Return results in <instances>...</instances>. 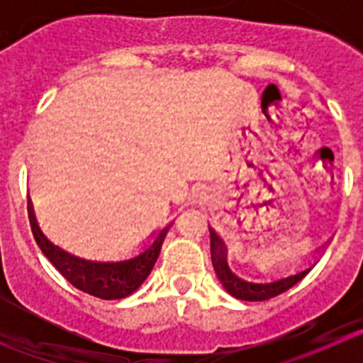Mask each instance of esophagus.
<instances>
[{
    "instance_id": "1",
    "label": "esophagus",
    "mask_w": 363,
    "mask_h": 363,
    "mask_svg": "<svg viewBox=\"0 0 363 363\" xmlns=\"http://www.w3.org/2000/svg\"><path fill=\"white\" fill-rule=\"evenodd\" d=\"M209 200V194L205 189H196V191H192V203H205V201Z\"/></svg>"
}]
</instances>
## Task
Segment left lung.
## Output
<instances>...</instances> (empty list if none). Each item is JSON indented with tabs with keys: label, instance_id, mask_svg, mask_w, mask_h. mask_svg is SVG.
Returning <instances> with one entry per match:
<instances>
[{
	"label": "left lung",
	"instance_id": "left-lung-1",
	"mask_svg": "<svg viewBox=\"0 0 363 363\" xmlns=\"http://www.w3.org/2000/svg\"><path fill=\"white\" fill-rule=\"evenodd\" d=\"M211 233V259H213V267L216 271L218 280L221 281L223 289L230 294V296L238 298V300L245 301H262L269 300V298H274L278 294L285 293L287 289H291L293 285H296L301 278L306 277L307 272L314 267V264L318 262V256L322 255L323 249L327 247V243H323L322 247H318L316 251L311 252L309 258H306L301 264L296 265L294 272H287L281 267L277 269V274L280 277H271L269 280H264V274L258 272L252 280H247L242 278L236 271H233L229 265V259H227V245L225 242L220 238V234L209 227Z\"/></svg>",
	"mask_w": 363,
	"mask_h": 363
}]
</instances>
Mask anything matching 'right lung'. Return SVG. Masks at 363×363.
Segmentation results:
<instances>
[{
	"instance_id": "right-lung-1",
	"label": "right lung",
	"mask_w": 363,
	"mask_h": 363,
	"mask_svg": "<svg viewBox=\"0 0 363 363\" xmlns=\"http://www.w3.org/2000/svg\"><path fill=\"white\" fill-rule=\"evenodd\" d=\"M28 218H30L32 234L50 264L62 272L76 289L101 298V300H120V298L129 296L147 280L162 251L163 240L171 229V223H169L150 234V238L143 243L140 252L130 258L101 262V259L74 255L50 242L38 223L30 198H28Z\"/></svg>"
}]
</instances>
